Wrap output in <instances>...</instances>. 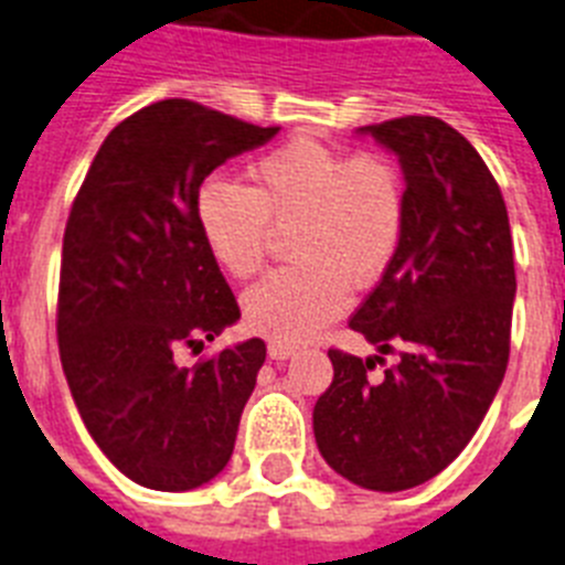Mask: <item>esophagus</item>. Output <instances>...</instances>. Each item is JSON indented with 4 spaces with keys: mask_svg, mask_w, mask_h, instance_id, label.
Instances as JSON below:
<instances>
[{
    "mask_svg": "<svg viewBox=\"0 0 565 565\" xmlns=\"http://www.w3.org/2000/svg\"><path fill=\"white\" fill-rule=\"evenodd\" d=\"M269 350V358H273V361H287V358H292L298 352V347H292V343H278V341H273L267 347Z\"/></svg>",
    "mask_w": 565,
    "mask_h": 565,
    "instance_id": "obj_1",
    "label": "esophagus"
}]
</instances>
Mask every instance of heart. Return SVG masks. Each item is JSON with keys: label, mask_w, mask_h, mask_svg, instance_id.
<instances>
[{"label": "heart", "mask_w": 565, "mask_h": 565, "mask_svg": "<svg viewBox=\"0 0 565 565\" xmlns=\"http://www.w3.org/2000/svg\"><path fill=\"white\" fill-rule=\"evenodd\" d=\"M253 184L210 179L195 215L210 258L230 278H253L276 233H289L292 267L247 289L244 323L278 343L327 330L350 287L375 284L406 235L409 193L401 167L381 153H341L310 139L276 147L249 167Z\"/></svg>", "instance_id": "obj_1"}]
</instances>
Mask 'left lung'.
<instances>
[{
    "label": "left lung",
    "mask_w": 565,
    "mask_h": 565,
    "mask_svg": "<svg viewBox=\"0 0 565 565\" xmlns=\"http://www.w3.org/2000/svg\"><path fill=\"white\" fill-rule=\"evenodd\" d=\"M398 156L406 235L350 327L377 355L330 350L332 384L312 429L323 460L372 492H404L452 463L507 375L514 249L498 181L469 141L435 116L361 127ZM399 350L381 379L369 370Z\"/></svg>",
    "instance_id": "8db88e82"
}]
</instances>
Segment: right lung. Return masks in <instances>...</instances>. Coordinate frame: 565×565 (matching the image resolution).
Masks as SVG:
<instances>
[{
	"label": "right lung",
	"instance_id": "right-lung-1",
	"mask_svg": "<svg viewBox=\"0 0 565 565\" xmlns=\"http://www.w3.org/2000/svg\"><path fill=\"white\" fill-rule=\"evenodd\" d=\"M276 134L199 102H156L113 127L73 201L58 273L62 370L90 438L139 487L188 492L233 455L267 347L249 338L195 366L175 361L242 318L195 199L215 167Z\"/></svg>",
	"mask_w": 565,
	"mask_h": 565
}]
</instances>
